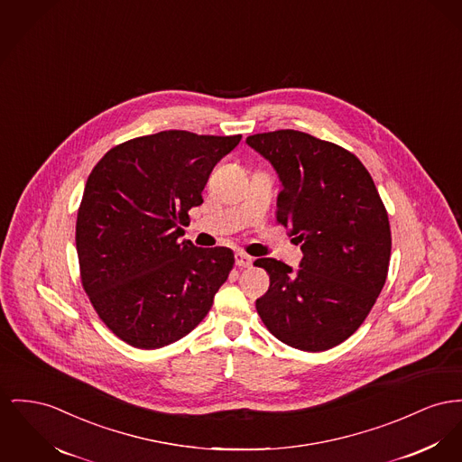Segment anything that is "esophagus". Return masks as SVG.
<instances>
[{
    "label": "esophagus",
    "instance_id": "esophagus-1",
    "mask_svg": "<svg viewBox=\"0 0 462 462\" xmlns=\"http://www.w3.org/2000/svg\"><path fill=\"white\" fill-rule=\"evenodd\" d=\"M235 261H236V266H238V268H248V266H252V257L246 255L244 252H236V254H235Z\"/></svg>",
    "mask_w": 462,
    "mask_h": 462
}]
</instances>
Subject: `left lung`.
<instances>
[{
  "mask_svg": "<svg viewBox=\"0 0 462 462\" xmlns=\"http://www.w3.org/2000/svg\"><path fill=\"white\" fill-rule=\"evenodd\" d=\"M246 145L282 182L277 222L301 244L300 268L273 257L254 264L270 273L255 301L275 338L305 352L333 348L357 331L389 272L391 227L365 164L335 143L280 129Z\"/></svg>",
  "mask_w": 462,
  "mask_h": 462,
  "instance_id": "left-lung-1",
  "label": "left lung"
}]
</instances>
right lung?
<instances>
[{"label": "right lung", "instance_id": "1", "mask_svg": "<svg viewBox=\"0 0 462 462\" xmlns=\"http://www.w3.org/2000/svg\"><path fill=\"white\" fill-rule=\"evenodd\" d=\"M240 140L161 131L114 147L94 166L77 216L80 277L99 319L125 343L166 346L214 305L235 254L180 242V224Z\"/></svg>", "mask_w": 462, "mask_h": 462}]
</instances>
